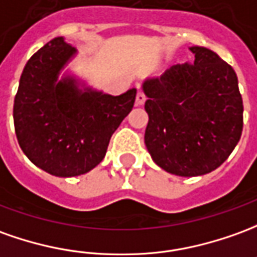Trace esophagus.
<instances>
[{"mask_svg": "<svg viewBox=\"0 0 257 257\" xmlns=\"http://www.w3.org/2000/svg\"><path fill=\"white\" fill-rule=\"evenodd\" d=\"M146 101V97H145V94L142 93V91H138V94H136V98H135V104L136 105H143Z\"/></svg>", "mask_w": 257, "mask_h": 257, "instance_id": "esophagus-1", "label": "esophagus"}]
</instances>
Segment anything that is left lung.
Wrapping results in <instances>:
<instances>
[{
	"mask_svg": "<svg viewBox=\"0 0 257 257\" xmlns=\"http://www.w3.org/2000/svg\"><path fill=\"white\" fill-rule=\"evenodd\" d=\"M193 65L146 79L149 115L145 143L153 161L178 177H197L221 166L241 139L243 104L238 78L206 47H189Z\"/></svg>",
	"mask_w": 257,
	"mask_h": 257,
	"instance_id": "left-lung-1",
	"label": "left lung"
}]
</instances>
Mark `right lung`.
Wrapping results in <instances>:
<instances>
[{"mask_svg":"<svg viewBox=\"0 0 257 257\" xmlns=\"http://www.w3.org/2000/svg\"><path fill=\"white\" fill-rule=\"evenodd\" d=\"M78 50L55 37L28 61L14 103L19 146L36 167L78 177L103 161L112 134L134 107L136 89L119 96L97 90L69 69Z\"/></svg>","mask_w":257,"mask_h":257,"instance_id":"add662e5","label":"right lung"}]
</instances>
